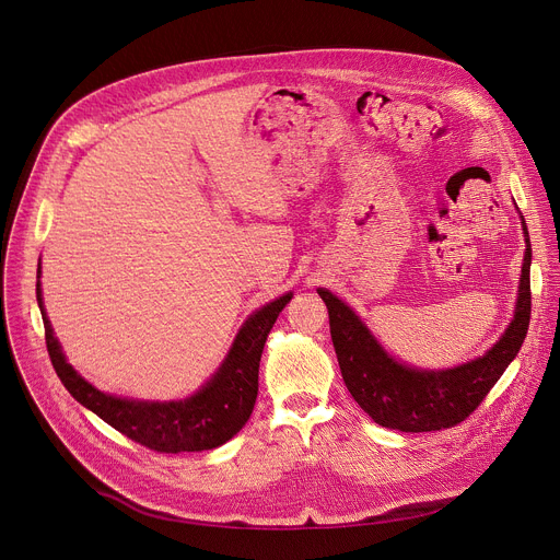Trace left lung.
<instances>
[{
  "label": "left lung",
  "mask_w": 560,
  "mask_h": 560,
  "mask_svg": "<svg viewBox=\"0 0 560 560\" xmlns=\"http://www.w3.org/2000/svg\"><path fill=\"white\" fill-rule=\"evenodd\" d=\"M523 230L527 248L510 328L486 357L452 370L419 372L396 363L341 299L328 290H318V296L328 305L330 335L343 381L374 423L401 432H436L458 425L483 404L518 354L529 328L532 244L525 221Z\"/></svg>",
  "instance_id": "obj_1"
}]
</instances>
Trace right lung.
<instances>
[{"instance_id":"obj_1","label":"right lung","mask_w":560,"mask_h":560,"mask_svg":"<svg viewBox=\"0 0 560 560\" xmlns=\"http://www.w3.org/2000/svg\"><path fill=\"white\" fill-rule=\"evenodd\" d=\"M290 299L292 292L264 305L248 318L244 328L238 330L217 376L195 396L173 404H139L95 389L72 370V365L66 363L59 343L52 337L37 283V301L44 312L46 348L63 387L79 404L130 441L164 454L219 447L248 423L259 392L261 352L279 312Z\"/></svg>"}]
</instances>
